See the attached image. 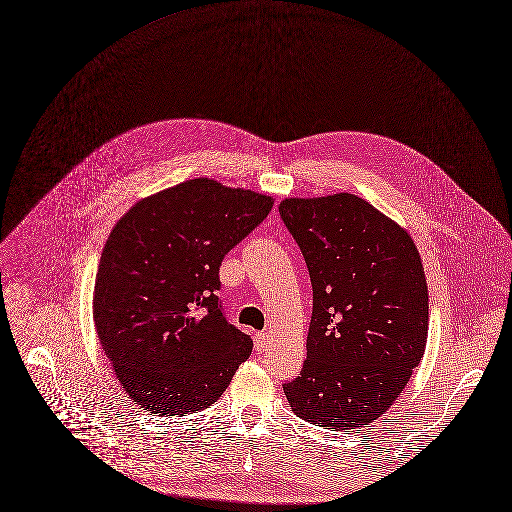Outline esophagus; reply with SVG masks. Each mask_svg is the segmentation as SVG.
<instances>
[{"mask_svg":"<svg viewBox=\"0 0 512 512\" xmlns=\"http://www.w3.org/2000/svg\"><path fill=\"white\" fill-rule=\"evenodd\" d=\"M266 345H268V336L264 332L254 334V347H256V351H264Z\"/></svg>","mask_w":512,"mask_h":512,"instance_id":"34e87169","label":"esophagus"}]
</instances>
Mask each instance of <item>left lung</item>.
Masks as SVG:
<instances>
[{"mask_svg": "<svg viewBox=\"0 0 512 512\" xmlns=\"http://www.w3.org/2000/svg\"><path fill=\"white\" fill-rule=\"evenodd\" d=\"M314 306L306 361L284 393L298 417L355 429L383 415L419 365L429 294L411 236L355 194L286 198Z\"/></svg>", "mask_w": 512, "mask_h": 512, "instance_id": "obj_1", "label": "left lung"}]
</instances>
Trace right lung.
<instances>
[{"mask_svg": "<svg viewBox=\"0 0 512 512\" xmlns=\"http://www.w3.org/2000/svg\"><path fill=\"white\" fill-rule=\"evenodd\" d=\"M270 196L192 178L137 202L99 262L93 318L129 397L157 415L212 405L252 340L226 320L220 264L272 210Z\"/></svg>", "mask_w": 512, "mask_h": 512, "instance_id": "right-lung-1", "label": "right lung"}]
</instances>
